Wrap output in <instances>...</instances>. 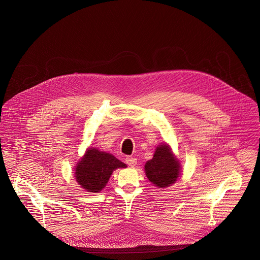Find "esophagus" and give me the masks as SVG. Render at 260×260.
<instances>
[{"label":"esophagus","instance_id":"34e87169","mask_svg":"<svg viewBox=\"0 0 260 260\" xmlns=\"http://www.w3.org/2000/svg\"><path fill=\"white\" fill-rule=\"evenodd\" d=\"M125 161H126V163H127L130 167H134V166H136V164H137V159L134 158V157H131V156L126 157Z\"/></svg>","mask_w":260,"mask_h":260}]
</instances>
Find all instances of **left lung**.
<instances>
[{
    "mask_svg": "<svg viewBox=\"0 0 260 260\" xmlns=\"http://www.w3.org/2000/svg\"><path fill=\"white\" fill-rule=\"evenodd\" d=\"M149 181L158 188H167L174 184L181 175V164L167 143L158 145L153 158L144 166Z\"/></svg>",
    "mask_w": 260,
    "mask_h": 260,
    "instance_id": "8db88e82",
    "label": "left lung"
}]
</instances>
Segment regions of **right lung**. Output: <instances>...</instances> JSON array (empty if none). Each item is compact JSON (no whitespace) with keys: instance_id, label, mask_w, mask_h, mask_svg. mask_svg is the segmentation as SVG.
<instances>
[{"instance_id":"add662e5","label":"right lung","mask_w":260,"mask_h":260,"mask_svg":"<svg viewBox=\"0 0 260 260\" xmlns=\"http://www.w3.org/2000/svg\"><path fill=\"white\" fill-rule=\"evenodd\" d=\"M126 167L127 165L113 154L88 147L75 166L74 177L81 188L88 192L98 193L107 185L113 171Z\"/></svg>"}]
</instances>
